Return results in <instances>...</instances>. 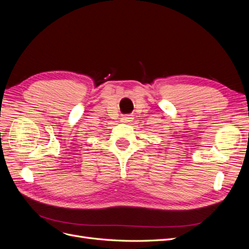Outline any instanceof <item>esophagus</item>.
Instances as JSON below:
<instances>
[{"instance_id":"obj_1","label":"esophagus","mask_w":249,"mask_h":249,"mask_svg":"<svg viewBox=\"0 0 249 249\" xmlns=\"http://www.w3.org/2000/svg\"><path fill=\"white\" fill-rule=\"evenodd\" d=\"M133 115H124V116H123V118H122V122L123 123H124V124H127V123H131L132 120H133Z\"/></svg>"}]
</instances>
